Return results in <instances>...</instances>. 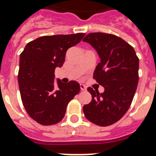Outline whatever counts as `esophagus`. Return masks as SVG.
Instances as JSON below:
<instances>
[{
  "label": "esophagus",
  "mask_w": 156,
  "mask_h": 156,
  "mask_svg": "<svg viewBox=\"0 0 156 156\" xmlns=\"http://www.w3.org/2000/svg\"><path fill=\"white\" fill-rule=\"evenodd\" d=\"M80 90H87V87L83 84H80Z\"/></svg>",
  "instance_id": "esophagus-1"
}]
</instances>
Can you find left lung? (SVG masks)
Segmentation results:
<instances>
[{
	"label": "left lung",
	"instance_id": "8db88e82",
	"mask_svg": "<svg viewBox=\"0 0 156 156\" xmlns=\"http://www.w3.org/2000/svg\"><path fill=\"white\" fill-rule=\"evenodd\" d=\"M83 41L98 54L101 62L93 77L105 88L101 94L87 88L92 100L83 106V113L98 126H110L119 121L131 105L138 83L139 58L131 45L113 34L90 33Z\"/></svg>",
	"mask_w": 156,
	"mask_h": 156
}]
</instances>
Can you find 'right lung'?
<instances>
[{
  "label": "right lung",
  "mask_w": 156,
  "mask_h": 156,
  "mask_svg": "<svg viewBox=\"0 0 156 156\" xmlns=\"http://www.w3.org/2000/svg\"><path fill=\"white\" fill-rule=\"evenodd\" d=\"M85 34L44 36L30 41L20 55L18 74L25 109L32 119L44 126L56 124L64 118L66 107L80 92V86L71 80H57L55 70L62 67L69 48L81 41Z\"/></svg>",
  "instance_id": "obj_1"
}]
</instances>
